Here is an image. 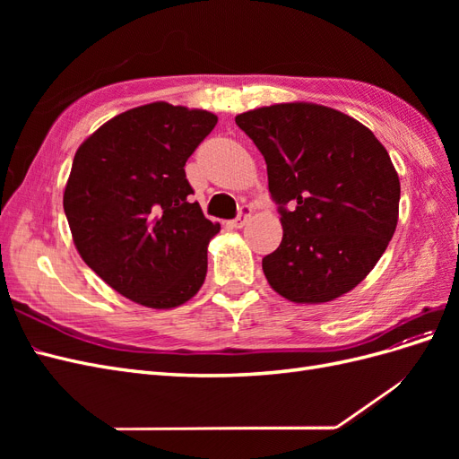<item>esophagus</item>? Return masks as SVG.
<instances>
[{
	"instance_id": "34e87169",
	"label": "esophagus",
	"mask_w": 459,
	"mask_h": 459,
	"mask_svg": "<svg viewBox=\"0 0 459 459\" xmlns=\"http://www.w3.org/2000/svg\"><path fill=\"white\" fill-rule=\"evenodd\" d=\"M251 212H253V208L245 204L239 211V216L231 221V228H243L247 224V220L251 218Z\"/></svg>"
}]
</instances>
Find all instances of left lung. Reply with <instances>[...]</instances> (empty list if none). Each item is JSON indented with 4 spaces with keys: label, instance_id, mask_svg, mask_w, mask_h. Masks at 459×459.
<instances>
[{
    "label": "left lung",
    "instance_id": "8db88e82",
    "mask_svg": "<svg viewBox=\"0 0 459 459\" xmlns=\"http://www.w3.org/2000/svg\"><path fill=\"white\" fill-rule=\"evenodd\" d=\"M268 166L283 239L262 258L277 295L319 304L352 290L398 221L400 179L362 122L316 103H275L235 117Z\"/></svg>",
    "mask_w": 459,
    "mask_h": 459
}]
</instances>
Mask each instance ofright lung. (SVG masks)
<instances>
[{"mask_svg": "<svg viewBox=\"0 0 459 459\" xmlns=\"http://www.w3.org/2000/svg\"><path fill=\"white\" fill-rule=\"evenodd\" d=\"M216 122L157 101L110 118L76 151L63 195L73 241L107 285L142 307L176 308L204 283L220 224L191 203L184 166Z\"/></svg>", "mask_w": 459, "mask_h": 459, "instance_id": "obj_1", "label": "right lung"}]
</instances>
